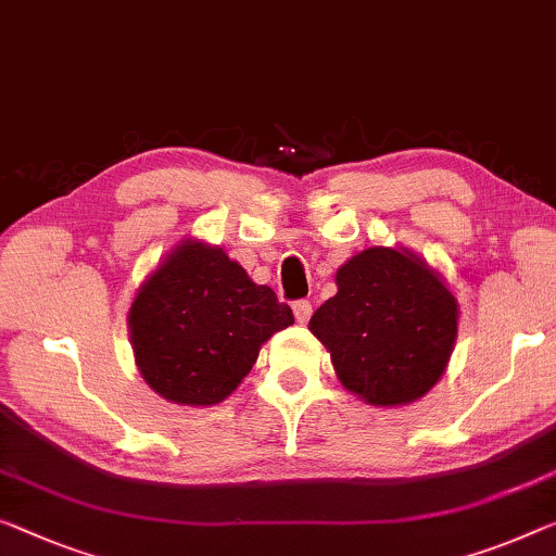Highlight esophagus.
Here are the masks:
<instances>
[{
  "label": "esophagus",
  "mask_w": 556,
  "mask_h": 556,
  "mask_svg": "<svg viewBox=\"0 0 556 556\" xmlns=\"http://www.w3.org/2000/svg\"><path fill=\"white\" fill-rule=\"evenodd\" d=\"M292 309H294V317H296V321H300V325H306V321H309V317H312V302L309 300H296L292 304Z\"/></svg>",
  "instance_id": "34e87169"
}]
</instances>
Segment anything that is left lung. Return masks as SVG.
Segmentation results:
<instances>
[{
  "mask_svg": "<svg viewBox=\"0 0 556 556\" xmlns=\"http://www.w3.org/2000/svg\"><path fill=\"white\" fill-rule=\"evenodd\" d=\"M457 319L454 294L425 260L369 247L337 269V294L312 314L309 329L350 392L400 407L444 375Z\"/></svg>",
  "mask_w": 556,
  "mask_h": 556,
  "instance_id": "1",
  "label": "left lung"
}]
</instances>
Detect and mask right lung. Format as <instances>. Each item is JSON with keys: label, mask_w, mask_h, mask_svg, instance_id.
Masks as SVG:
<instances>
[{"label": "right lung", "mask_w": 556, "mask_h": 556, "mask_svg": "<svg viewBox=\"0 0 556 556\" xmlns=\"http://www.w3.org/2000/svg\"><path fill=\"white\" fill-rule=\"evenodd\" d=\"M127 321L144 382L167 402L212 407L294 314L219 247L187 239L139 287Z\"/></svg>", "instance_id": "obj_1"}]
</instances>
